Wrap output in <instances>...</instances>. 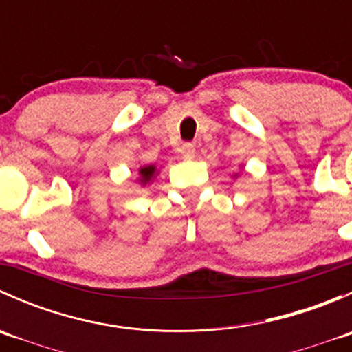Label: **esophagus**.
I'll use <instances>...</instances> for the list:
<instances>
[{
	"mask_svg": "<svg viewBox=\"0 0 352 352\" xmlns=\"http://www.w3.org/2000/svg\"><path fill=\"white\" fill-rule=\"evenodd\" d=\"M180 155H182V158L186 160H192L194 156H196V146L190 143L182 144V148H180Z\"/></svg>",
	"mask_w": 352,
	"mask_h": 352,
	"instance_id": "1",
	"label": "esophagus"
}]
</instances>
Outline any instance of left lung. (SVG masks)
Instances as JSON below:
<instances>
[{
	"label": "left lung",
	"instance_id": "1",
	"mask_svg": "<svg viewBox=\"0 0 352 352\" xmlns=\"http://www.w3.org/2000/svg\"><path fill=\"white\" fill-rule=\"evenodd\" d=\"M232 177H235V179H236V177H239V173H233V175Z\"/></svg>",
	"mask_w": 352,
	"mask_h": 352
}]
</instances>
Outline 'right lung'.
I'll return each instance as SVG.
<instances>
[{"instance_id":"right-lung-1","label":"right lung","mask_w":352,"mask_h":352,"mask_svg":"<svg viewBox=\"0 0 352 352\" xmlns=\"http://www.w3.org/2000/svg\"><path fill=\"white\" fill-rule=\"evenodd\" d=\"M160 173V170L156 168V165H143L140 166V170H138V184L140 186H150L151 182H153V179L156 175Z\"/></svg>"}]
</instances>
